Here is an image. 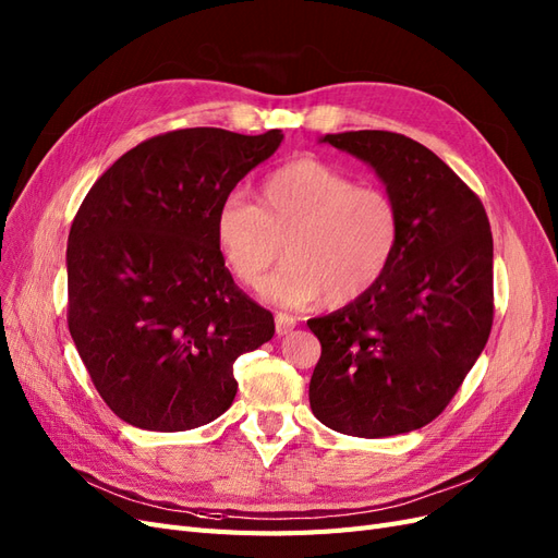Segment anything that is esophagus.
Listing matches in <instances>:
<instances>
[{"label": "esophagus", "mask_w": 558, "mask_h": 558, "mask_svg": "<svg viewBox=\"0 0 558 558\" xmlns=\"http://www.w3.org/2000/svg\"><path fill=\"white\" fill-rule=\"evenodd\" d=\"M298 326V318L286 314V312H277L275 316V328H277V335H289L293 328Z\"/></svg>", "instance_id": "esophagus-1"}]
</instances>
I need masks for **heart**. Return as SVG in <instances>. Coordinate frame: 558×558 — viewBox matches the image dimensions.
Here are the masks:
<instances>
[{
    "label": "heart",
    "instance_id": "b5f03b06",
    "mask_svg": "<svg viewBox=\"0 0 558 558\" xmlns=\"http://www.w3.org/2000/svg\"><path fill=\"white\" fill-rule=\"evenodd\" d=\"M214 240L232 277L244 286L265 279L279 258H289L263 286L279 305H347L373 291L391 267L402 242L398 199L379 185H359L318 160H295L269 174L256 205L226 197L214 218Z\"/></svg>",
    "mask_w": 558,
    "mask_h": 558
}]
</instances>
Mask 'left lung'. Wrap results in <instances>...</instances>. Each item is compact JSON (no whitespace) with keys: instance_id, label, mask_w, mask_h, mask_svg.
Returning a JSON list of instances; mask_svg holds the SVG:
<instances>
[{"instance_id":"obj_1","label":"left lung","mask_w":558,"mask_h":558,"mask_svg":"<svg viewBox=\"0 0 558 558\" xmlns=\"http://www.w3.org/2000/svg\"><path fill=\"white\" fill-rule=\"evenodd\" d=\"M320 142L367 162L402 211V242L373 291L310 318L320 424L388 437L430 424L475 365L494 324V238L482 199L430 148L359 130Z\"/></svg>"}]
</instances>
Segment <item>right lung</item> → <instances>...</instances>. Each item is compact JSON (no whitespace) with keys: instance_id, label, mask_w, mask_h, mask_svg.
<instances>
[{"instance_id":"right-lung-1","label":"right lung","mask_w":558,"mask_h":558,"mask_svg":"<svg viewBox=\"0 0 558 558\" xmlns=\"http://www.w3.org/2000/svg\"><path fill=\"white\" fill-rule=\"evenodd\" d=\"M281 140V130L165 132L118 158L81 202L66 326L97 393L130 426L209 424L238 393L232 363L272 340L275 316L232 281L214 218Z\"/></svg>"}]
</instances>
